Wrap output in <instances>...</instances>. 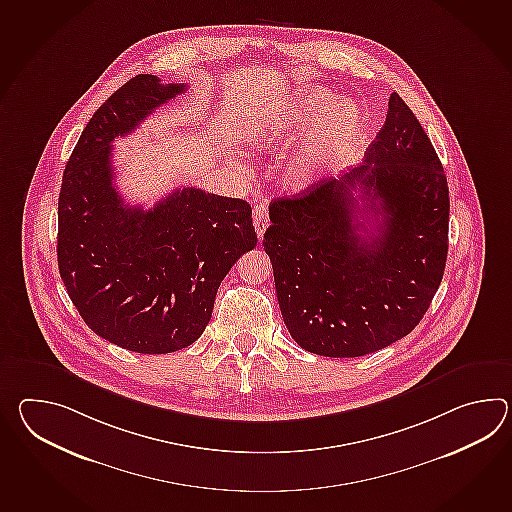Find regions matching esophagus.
I'll return each instance as SVG.
<instances>
[{
  "mask_svg": "<svg viewBox=\"0 0 512 512\" xmlns=\"http://www.w3.org/2000/svg\"><path fill=\"white\" fill-rule=\"evenodd\" d=\"M253 226L257 231V237L262 239L264 231L268 228V209H266V205L257 204L253 207Z\"/></svg>",
  "mask_w": 512,
  "mask_h": 512,
  "instance_id": "obj_1",
  "label": "esophagus"
}]
</instances>
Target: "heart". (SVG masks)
<instances>
[{"instance_id":"obj_1","label":"heart","mask_w":512,"mask_h":512,"mask_svg":"<svg viewBox=\"0 0 512 512\" xmlns=\"http://www.w3.org/2000/svg\"><path fill=\"white\" fill-rule=\"evenodd\" d=\"M364 130V114L356 104L338 101L329 88L310 86L270 112L251 117L244 136L257 150L275 152L310 132L284 174L292 191H303L323 174L340 169Z\"/></svg>"}]
</instances>
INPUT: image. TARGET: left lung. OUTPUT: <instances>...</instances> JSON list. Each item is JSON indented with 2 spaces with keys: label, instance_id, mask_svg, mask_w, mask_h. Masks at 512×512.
<instances>
[{
  "label": "left lung",
  "instance_id": "obj_1",
  "mask_svg": "<svg viewBox=\"0 0 512 512\" xmlns=\"http://www.w3.org/2000/svg\"><path fill=\"white\" fill-rule=\"evenodd\" d=\"M387 106L364 165L270 205L262 246L284 325L308 353L356 358L384 349L419 325L443 281V165L398 93Z\"/></svg>",
  "mask_w": 512,
  "mask_h": 512
}]
</instances>
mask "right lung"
Returning a JSON list of instances; mask_svg holds the SVG:
<instances>
[{
  "mask_svg": "<svg viewBox=\"0 0 512 512\" xmlns=\"http://www.w3.org/2000/svg\"><path fill=\"white\" fill-rule=\"evenodd\" d=\"M185 90L156 75L128 80L93 114L62 176L60 277L86 325L132 353H174L198 340L218 286L257 246L240 198L183 187L147 211L115 187V139Z\"/></svg>",
  "mask_w": 512,
  "mask_h": 512,
  "instance_id": "obj_1",
  "label": "right lung"
}]
</instances>
